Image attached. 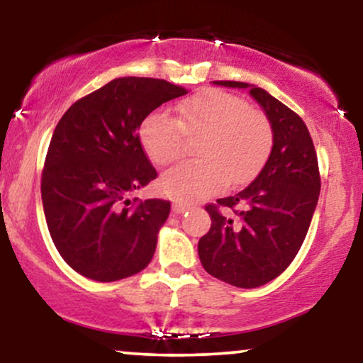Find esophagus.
<instances>
[{"label": "esophagus", "mask_w": 363, "mask_h": 363, "mask_svg": "<svg viewBox=\"0 0 363 363\" xmlns=\"http://www.w3.org/2000/svg\"><path fill=\"white\" fill-rule=\"evenodd\" d=\"M186 210H189V205H186V203H174L172 205V211L176 215H181V213H184Z\"/></svg>", "instance_id": "34e87169"}]
</instances>
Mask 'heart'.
Returning <instances> with one entry per match:
<instances>
[{"label": "heart", "mask_w": 363, "mask_h": 363, "mask_svg": "<svg viewBox=\"0 0 363 363\" xmlns=\"http://www.w3.org/2000/svg\"><path fill=\"white\" fill-rule=\"evenodd\" d=\"M177 118L155 111L140 124L141 147L157 165L184 155L186 136L196 138L198 158L164 174L160 186L176 199H199L222 187L251 181L273 148L269 119L234 94L208 89L176 107Z\"/></svg>", "instance_id": "heart-1"}]
</instances>
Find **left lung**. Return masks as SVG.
<instances>
[{"mask_svg":"<svg viewBox=\"0 0 363 363\" xmlns=\"http://www.w3.org/2000/svg\"><path fill=\"white\" fill-rule=\"evenodd\" d=\"M247 89L273 128L268 162L245 189L206 205L211 227L199 239L198 254L211 277L240 289L274 280L295 259L319 199L318 155L306 123L259 86Z\"/></svg>","mask_w":363,"mask_h":363,"instance_id":"1","label":"left lung"}]
</instances>
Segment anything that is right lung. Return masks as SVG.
I'll list each match as a JSON object with an SVG mask.
<instances>
[{
	"label": "right lung",
	"instance_id": "1",
	"mask_svg": "<svg viewBox=\"0 0 363 363\" xmlns=\"http://www.w3.org/2000/svg\"><path fill=\"white\" fill-rule=\"evenodd\" d=\"M186 94L158 78H116L60 119L40 193L52 242L77 273L116 281L152 261L170 201L129 198L157 177L138 129L150 112Z\"/></svg>",
	"mask_w": 363,
	"mask_h": 363
}]
</instances>
